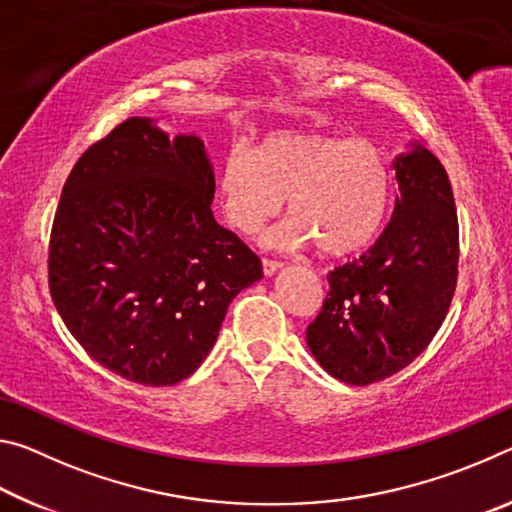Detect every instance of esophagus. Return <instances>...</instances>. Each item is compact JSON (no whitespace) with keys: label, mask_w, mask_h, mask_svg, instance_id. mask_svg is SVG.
Returning a JSON list of instances; mask_svg holds the SVG:
<instances>
[{"label":"esophagus","mask_w":512,"mask_h":512,"mask_svg":"<svg viewBox=\"0 0 512 512\" xmlns=\"http://www.w3.org/2000/svg\"><path fill=\"white\" fill-rule=\"evenodd\" d=\"M262 268H264V275H273L275 271H280L282 264L275 262V259H262Z\"/></svg>","instance_id":"1"}]
</instances>
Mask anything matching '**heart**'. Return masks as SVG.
Segmentation results:
<instances>
[{"label":"heart","instance_id":"1","mask_svg":"<svg viewBox=\"0 0 512 512\" xmlns=\"http://www.w3.org/2000/svg\"><path fill=\"white\" fill-rule=\"evenodd\" d=\"M225 219L246 235L275 219L287 196V223L268 232L275 248L318 246L327 257L372 244L391 205L393 176L384 151L361 137L273 131L253 151L232 146L219 169Z\"/></svg>","mask_w":512,"mask_h":512}]
</instances>
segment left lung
I'll return each instance as SVG.
<instances>
[{"mask_svg":"<svg viewBox=\"0 0 512 512\" xmlns=\"http://www.w3.org/2000/svg\"><path fill=\"white\" fill-rule=\"evenodd\" d=\"M391 221L375 246L329 273L307 345L329 375L368 386L395 375L427 348L452 305L458 219L447 171L413 144L397 155Z\"/></svg>","mask_w":512,"mask_h":512,"instance_id":"1","label":"left lung"}]
</instances>
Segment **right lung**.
Instances as JSON below:
<instances>
[{
	"label": "right lung",
	"mask_w": 512,
	"mask_h": 512,
	"mask_svg": "<svg viewBox=\"0 0 512 512\" xmlns=\"http://www.w3.org/2000/svg\"><path fill=\"white\" fill-rule=\"evenodd\" d=\"M214 171L196 135L131 117L74 164L49 241V291L81 348L142 386L201 366L232 298L262 262L212 214Z\"/></svg>",
	"instance_id": "obj_1"
}]
</instances>
